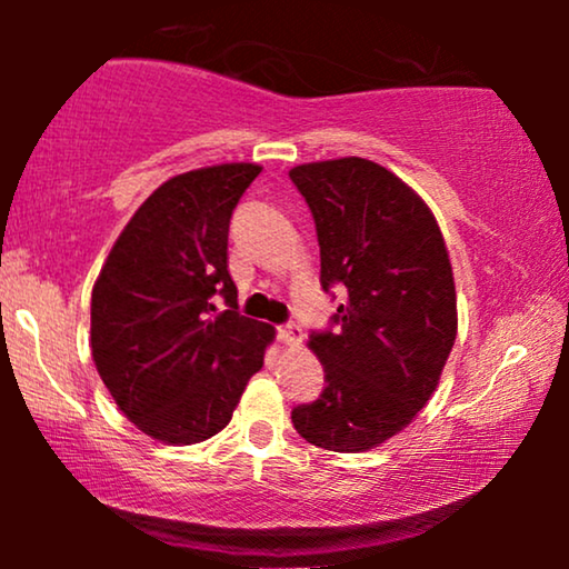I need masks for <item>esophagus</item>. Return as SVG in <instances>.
<instances>
[{"label": "esophagus", "instance_id": "obj_1", "mask_svg": "<svg viewBox=\"0 0 569 569\" xmlns=\"http://www.w3.org/2000/svg\"><path fill=\"white\" fill-rule=\"evenodd\" d=\"M279 341H282V345H290V347L302 345V329L298 323L279 326Z\"/></svg>", "mask_w": 569, "mask_h": 569}]
</instances>
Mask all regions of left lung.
I'll return each mask as SVG.
<instances>
[{
    "mask_svg": "<svg viewBox=\"0 0 569 569\" xmlns=\"http://www.w3.org/2000/svg\"><path fill=\"white\" fill-rule=\"evenodd\" d=\"M290 178L313 212L323 290H347L337 333L308 341L323 393L292 425L310 446L362 453L409 427L440 383L458 333L453 267L432 209L378 162H302Z\"/></svg>",
    "mask_w": 569,
    "mask_h": 569,
    "instance_id": "left-lung-1",
    "label": "left lung"
}]
</instances>
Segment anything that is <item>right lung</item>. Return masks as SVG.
I'll use <instances>...</instances> for the list:
<instances>
[{
	"instance_id": "1",
	"label": "right lung",
	"mask_w": 569,
	"mask_h": 569,
	"mask_svg": "<svg viewBox=\"0 0 569 569\" xmlns=\"http://www.w3.org/2000/svg\"><path fill=\"white\" fill-rule=\"evenodd\" d=\"M259 173L256 162H222L168 178L116 238L92 284L98 376L123 417L166 446L224 430L274 341V326L238 313L228 271L232 209Z\"/></svg>"
}]
</instances>
